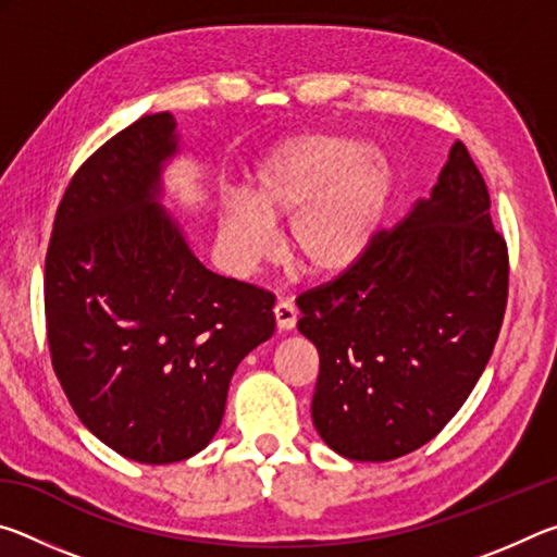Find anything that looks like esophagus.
I'll use <instances>...</instances> for the list:
<instances>
[{"mask_svg": "<svg viewBox=\"0 0 557 557\" xmlns=\"http://www.w3.org/2000/svg\"><path fill=\"white\" fill-rule=\"evenodd\" d=\"M275 322L280 332H289L297 324V307L292 299H280L275 305Z\"/></svg>", "mask_w": 557, "mask_h": 557, "instance_id": "1", "label": "esophagus"}]
</instances>
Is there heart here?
<instances>
[{
    "mask_svg": "<svg viewBox=\"0 0 557 557\" xmlns=\"http://www.w3.org/2000/svg\"><path fill=\"white\" fill-rule=\"evenodd\" d=\"M391 194V164L358 139L292 137L252 172L250 196L221 201V248L235 270L256 268L275 250V221L287 219L292 256L312 275H344L371 250Z\"/></svg>",
    "mask_w": 557,
    "mask_h": 557,
    "instance_id": "b5f03b06",
    "label": "heart"
}]
</instances>
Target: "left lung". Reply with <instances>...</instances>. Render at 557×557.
<instances>
[{
    "label": "left lung",
    "instance_id": "left-lung-1",
    "mask_svg": "<svg viewBox=\"0 0 557 557\" xmlns=\"http://www.w3.org/2000/svg\"><path fill=\"white\" fill-rule=\"evenodd\" d=\"M488 206L484 176L455 143L408 219L297 297V329L319 351L312 420L342 457L391 461L422 447L484 373L508 295Z\"/></svg>",
    "mask_w": 557,
    "mask_h": 557
}]
</instances>
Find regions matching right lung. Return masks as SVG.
Here are the masks:
<instances>
[{
    "label": "right lung",
    "instance_id": "right-lung-1",
    "mask_svg": "<svg viewBox=\"0 0 557 557\" xmlns=\"http://www.w3.org/2000/svg\"><path fill=\"white\" fill-rule=\"evenodd\" d=\"M176 120L145 115L65 188L46 252L51 363L83 425L143 465L213 440L235 369L275 332V297L206 270L162 199Z\"/></svg>",
    "mask_w": 557,
    "mask_h": 557
}]
</instances>
